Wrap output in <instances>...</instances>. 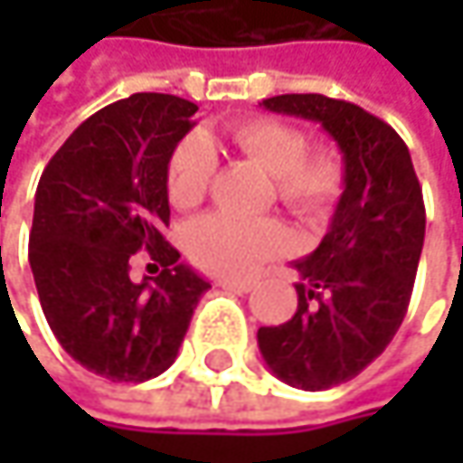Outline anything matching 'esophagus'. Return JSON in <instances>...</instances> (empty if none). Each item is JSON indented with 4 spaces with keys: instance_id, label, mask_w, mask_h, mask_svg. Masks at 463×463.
Wrapping results in <instances>:
<instances>
[{
    "instance_id": "esophagus-1",
    "label": "esophagus",
    "mask_w": 463,
    "mask_h": 463,
    "mask_svg": "<svg viewBox=\"0 0 463 463\" xmlns=\"http://www.w3.org/2000/svg\"><path fill=\"white\" fill-rule=\"evenodd\" d=\"M217 287L235 289V292H251L254 289V281H249V279H217Z\"/></svg>"
}]
</instances>
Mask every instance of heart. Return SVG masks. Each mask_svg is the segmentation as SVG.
<instances>
[{"instance_id": "heart-1", "label": "heart", "mask_w": 463, "mask_h": 463, "mask_svg": "<svg viewBox=\"0 0 463 463\" xmlns=\"http://www.w3.org/2000/svg\"><path fill=\"white\" fill-rule=\"evenodd\" d=\"M232 144L276 179V193L306 222H326L345 193V160L337 149H308V134L279 118H246L231 126ZM217 174V152L203 134L179 141L165 165V190L174 209L201 206ZM289 249V235L270 217L206 214L187 231L193 262L217 276H243L262 260Z\"/></svg>"}]
</instances>
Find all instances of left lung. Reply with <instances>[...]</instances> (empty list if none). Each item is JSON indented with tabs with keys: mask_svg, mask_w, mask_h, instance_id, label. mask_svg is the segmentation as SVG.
Returning a JSON list of instances; mask_svg holds the SVG:
<instances>
[{
	"mask_svg": "<svg viewBox=\"0 0 463 463\" xmlns=\"http://www.w3.org/2000/svg\"><path fill=\"white\" fill-rule=\"evenodd\" d=\"M262 107L322 123L348 171L322 243L295 262V317L257 329L276 378L322 392L356 378L405 319L426 232L423 195L408 144L362 107L322 93L273 96Z\"/></svg>",
	"mask_w": 463,
	"mask_h": 463,
	"instance_id": "8db88e82",
	"label": "left lung"
}]
</instances>
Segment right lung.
<instances>
[{"label":"right lung","instance_id":"obj_1","mask_svg":"<svg viewBox=\"0 0 463 463\" xmlns=\"http://www.w3.org/2000/svg\"><path fill=\"white\" fill-rule=\"evenodd\" d=\"M198 107L134 93L90 115L45 165L29 232V265L61 348L85 370L144 383L165 373L201 295L212 287L165 241V165ZM146 250L164 270L137 285Z\"/></svg>","mask_w":463,"mask_h":463}]
</instances>
